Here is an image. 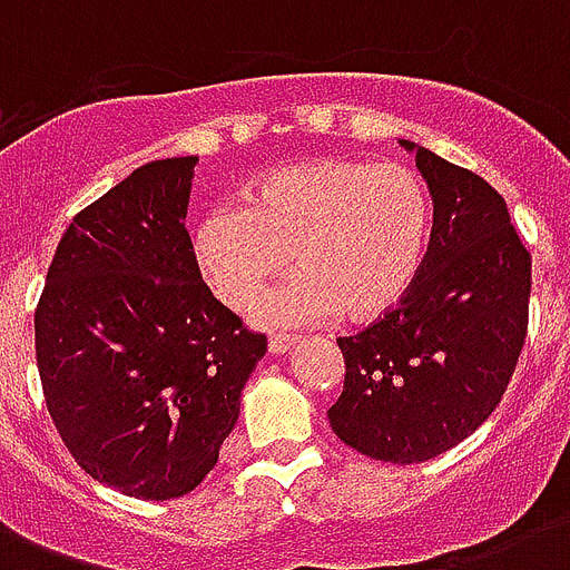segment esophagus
<instances>
[{"label":"esophagus","instance_id":"34e87169","mask_svg":"<svg viewBox=\"0 0 570 570\" xmlns=\"http://www.w3.org/2000/svg\"><path fill=\"white\" fill-rule=\"evenodd\" d=\"M293 346L295 337H289V334H275V337L268 340V352H272V355H284V352H289Z\"/></svg>","mask_w":570,"mask_h":570}]
</instances>
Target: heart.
Segmentation results:
<instances>
[{
    "label": "heart",
    "mask_w": 570,
    "mask_h": 570,
    "mask_svg": "<svg viewBox=\"0 0 570 570\" xmlns=\"http://www.w3.org/2000/svg\"><path fill=\"white\" fill-rule=\"evenodd\" d=\"M432 233L423 177L402 163L313 159L281 168L245 206H215L191 245L200 275L227 307L245 311L293 259L295 272L259 307L281 328L343 311L379 320L405 302Z\"/></svg>",
    "instance_id": "b5f03b06"
}]
</instances>
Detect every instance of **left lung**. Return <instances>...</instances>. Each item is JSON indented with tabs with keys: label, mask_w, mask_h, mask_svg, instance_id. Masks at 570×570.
<instances>
[{
	"label": "left lung",
	"mask_w": 570,
	"mask_h": 570,
	"mask_svg": "<svg viewBox=\"0 0 570 570\" xmlns=\"http://www.w3.org/2000/svg\"><path fill=\"white\" fill-rule=\"evenodd\" d=\"M402 145L432 191V236L405 302L337 340L346 381L328 420L352 450L416 464L500 405L530 325L532 257L491 183Z\"/></svg>",
	"instance_id": "obj_1"
}]
</instances>
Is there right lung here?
<instances>
[{"label": "right lung", "mask_w": 570, "mask_h": 570, "mask_svg": "<svg viewBox=\"0 0 570 570\" xmlns=\"http://www.w3.org/2000/svg\"><path fill=\"white\" fill-rule=\"evenodd\" d=\"M197 156L147 163L58 242L35 311L47 411L76 464L138 500L195 491L266 355L204 284L186 230Z\"/></svg>", "instance_id": "right-lung-1"}]
</instances>
